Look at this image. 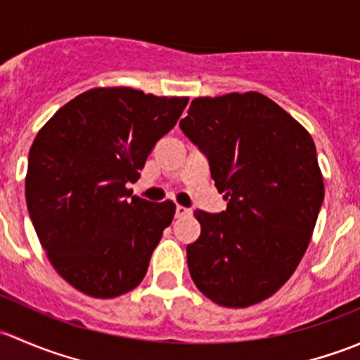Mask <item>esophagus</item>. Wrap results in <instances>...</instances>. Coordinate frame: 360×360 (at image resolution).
Segmentation results:
<instances>
[{"label": "esophagus", "instance_id": "obj_1", "mask_svg": "<svg viewBox=\"0 0 360 360\" xmlns=\"http://www.w3.org/2000/svg\"><path fill=\"white\" fill-rule=\"evenodd\" d=\"M191 212H193V210L188 209V207H183V205L176 207V217H188L191 216Z\"/></svg>", "mask_w": 360, "mask_h": 360}]
</instances>
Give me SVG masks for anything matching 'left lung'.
Segmentation results:
<instances>
[{"mask_svg": "<svg viewBox=\"0 0 360 360\" xmlns=\"http://www.w3.org/2000/svg\"><path fill=\"white\" fill-rule=\"evenodd\" d=\"M209 160L226 210H195L202 231L186 248L195 285L221 307L275 294L300 264L324 200L310 134L257 92L198 97L179 122Z\"/></svg>", "mask_w": 360, "mask_h": 360, "instance_id": "8db88e82", "label": "left lung"}]
</instances>
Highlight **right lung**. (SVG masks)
<instances>
[{"instance_id":"add662e5","label":"right lung","mask_w":360,"mask_h":360,"mask_svg":"<svg viewBox=\"0 0 360 360\" xmlns=\"http://www.w3.org/2000/svg\"><path fill=\"white\" fill-rule=\"evenodd\" d=\"M188 97L92 89L60 108L29 150V217L57 274L94 297L141 284L176 205L132 197L148 155Z\"/></svg>"}]
</instances>
